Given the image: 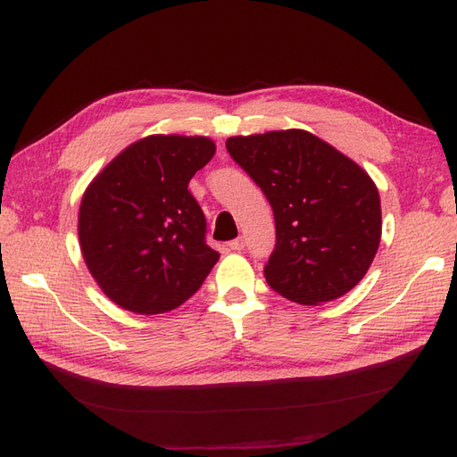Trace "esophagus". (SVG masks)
Here are the masks:
<instances>
[{
    "mask_svg": "<svg viewBox=\"0 0 457 457\" xmlns=\"http://www.w3.org/2000/svg\"><path fill=\"white\" fill-rule=\"evenodd\" d=\"M229 247L234 249V251H241L245 247V239L244 237H237V239H234V241H229Z\"/></svg>",
    "mask_w": 457,
    "mask_h": 457,
    "instance_id": "obj_1",
    "label": "esophagus"
}]
</instances>
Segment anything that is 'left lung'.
Segmentation results:
<instances>
[{
    "label": "left lung",
    "instance_id": "obj_1",
    "mask_svg": "<svg viewBox=\"0 0 457 457\" xmlns=\"http://www.w3.org/2000/svg\"><path fill=\"white\" fill-rule=\"evenodd\" d=\"M226 147L275 213L269 287L308 306L352 290L381 241V200L369 174L303 129L229 137Z\"/></svg>",
    "mask_w": 457,
    "mask_h": 457
}]
</instances>
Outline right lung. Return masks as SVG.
<instances>
[{"instance_id":"right-lung-1","label":"right lung","mask_w":457,"mask_h":457,"mask_svg":"<svg viewBox=\"0 0 457 457\" xmlns=\"http://www.w3.org/2000/svg\"><path fill=\"white\" fill-rule=\"evenodd\" d=\"M216 145L151 135L121 151L84 192L79 236L86 265L115 304L161 314L196 293L218 263L206 216L188 190Z\"/></svg>"}]
</instances>
